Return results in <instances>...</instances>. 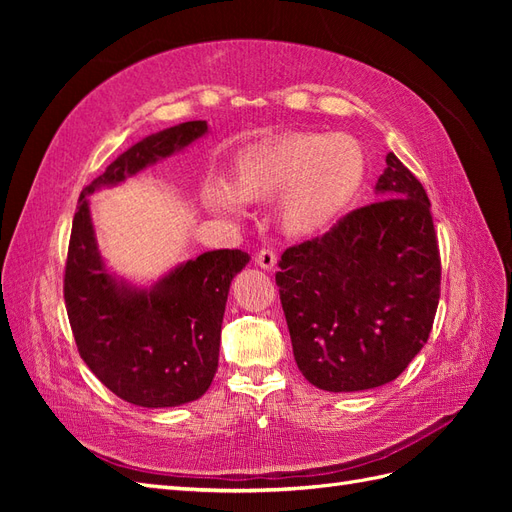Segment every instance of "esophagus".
<instances>
[{
    "mask_svg": "<svg viewBox=\"0 0 512 512\" xmlns=\"http://www.w3.org/2000/svg\"><path fill=\"white\" fill-rule=\"evenodd\" d=\"M256 265L265 271H273L277 265V254L273 250H269V247H265V250H260L256 254Z\"/></svg>",
    "mask_w": 512,
    "mask_h": 512,
    "instance_id": "obj_1",
    "label": "esophagus"
}]
</instances>
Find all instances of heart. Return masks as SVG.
<instances>
[{
    "label": "heart",
    "mask_w": 512,
    "mask_h": 512,
    "mask_svg": "<svg viewBox=\"0 0 512 512\" xmlns=\"http://www.w3.org/2000/svg\"><path fill=\"white\" fill-rule=\"evenodd\" d=\"M365 179V151L350 134L290 132L245 153L230 177V188L209 185L205 205L237 218L241 203L280 196L277 218L286 235L314 237L344 218Z\"/></svg>",
    "instance_id": "heart-1"
}]
</instances>
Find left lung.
<instances>
[{
    "label": "left lung",
    "instance_id": "obj_1",
    "mask_svg": "<svg viewBox=\"0 0 512 512\" xmlns=\"http://www.w3.org/2000/svg\"><path fill=\"white\" fill-rule=\"evenodd\" d=\"M376 194L322 237L288 247L275 273L294 361L322 391L395 380L436 318L442 269L427 192L389 153Z\"/></svg>",
    "mask_w": 512,
    "mask_h": 512
}]
</instances>
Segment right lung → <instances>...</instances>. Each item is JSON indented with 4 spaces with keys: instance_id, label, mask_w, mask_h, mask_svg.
<instances>
[{
    "instance_id": "1",
    "label": "right lung",
    "mask_w": 512,
    "mask_h": 512,
    "mask_svg": "<svg viewBox=\"0 0 512 512\" xmlns=\"http://www.w3.org/2000/svg\"><path fill=\"white\" fill-rule=\"evenodd\" d=\"M207 130V121H185L138 141L83 188L74 213L64 277L74 342L106 389L134 406L173 408L207 393L218 371L230 282L250 256L205 252L136 288L106 269L87 196L173 156Z\"/></svg>"
}]
</instances>
